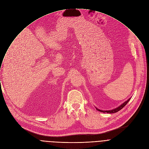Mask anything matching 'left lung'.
<instances>
[{"label":"left lung","mask_w":149,"mask_h":149,"mask_svg":"<svg viewBox=\"0 0 149 149\" xmlns=\"http://www.w3.org/2000/svg\"><path fill=\"white\" fill-rule=\"evenodd\" d=\"M130 99H131V97L130 98H129L128 100H127L126 101H125V102H124L123 104H121L120 105H119L118 107H117V108H115V109H112V110H100V109H97V107H95V109H96V110H97V111H100V112H101V113H109V114H112V113H117V112H118V111H120V110H121L124 106L128 103V102L130 100Z\"/></svg>","instance_id":"obj_1"}]
</instances>
